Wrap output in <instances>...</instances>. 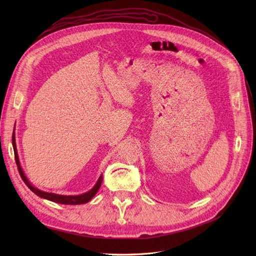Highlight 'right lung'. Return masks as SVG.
<instances>
[{"instance_id": "1", "label": "right lung", "mask_w": 256, "mask_h": 256, "mask_svg": "<svg viewBox=\"0 0 256 256\" xmlns=\"http://www.w3.org/2000/svg\"><path fill=\"white\" fill-rule=\"evenodd\" d=\"M12 145H13V150H14V158H16V165H18V172L20 174V178H22L24 182L28 186L29 189L35 193L37 196L42 197V198H44V199H48V200H50L52 201V202H56V204H87L88 201H90L94 195H96L98 191V189L100 188V184H102V176H100L98 182L96 184V186H94L92 189L90 191H88L87 193H84V194H80V195H72V196H66V195H58V194H54V193H48V192H44V191H42V190H38L37 188L33 186L30 182L28 180V178H26L24 173L20 167V160H18V150H16V135H14V132H13V135H12Z\"/></svg>"}]
</instances>
